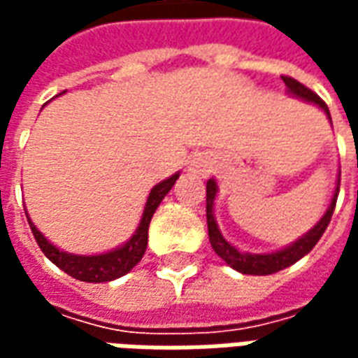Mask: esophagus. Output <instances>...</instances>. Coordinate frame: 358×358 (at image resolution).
Instances as JSON below:
<instances>
[{"instance_id":"obj_1","label":"esophagus","mask_w":358,"mask_h":358,"mask_svg":"<svg viewBox=\"0 0 358 358\" xmlns=\"http://www.w3.org/2000/svg\"><path fill=\"white\" fill-rule=\"evenodd\" d=\"M210 169V159L207 155H195L189 161V171L195 174H207Z\"/></svg>"}]
</instances>
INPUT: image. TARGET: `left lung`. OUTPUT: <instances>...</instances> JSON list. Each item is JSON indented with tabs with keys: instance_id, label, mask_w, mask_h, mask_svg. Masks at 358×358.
I'll return each mask as SVG.
<instances>
[{
	"instance_id": "left-lung-1",
	"label": "left lung",
	"mask_w": 358,
	"mask_h": 358,
	"mask_svg": "<svg viewBox=\"0 0 358 358\" xmlns=\"http://www.w3.org/2000/svg\"><path fill=\"white\" fill-rule=\"evenodd\" d=\"M282 80L285 82L289 94L295 95V97H299V99H305V101L316 103V105L326 113V117L331 120L328 105H326L313 90H308L307 86H303L301 82H297L295 78H292V76H282ZM339 174H341V172H339ZM217 192V182L210 178L209 182H207V228H209V240L213 249H215V253H217L228 266H232L234 270H238L241 274L266 276V274H274L278 270H284L287 268V266H292L293 263H297L299 259H303V257L307 255L308 251L318 243V240L322 238V234L326 232V228L330 224L331 215H334V209H336V201H338L339 192V180L338 186H336V192H334V197H331L330 207L324 213V217L316 222L315 228H310L305 236H301L299 240L293 241L292 245L280 249V251H274V253H266V255L241 253V251H238V249L234 248L232 243H228V241L222 238V234L218 230L217 220H215V215H213Z\"/></svg>"
}]
</instances>
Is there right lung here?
<instances>
[{
	"instance_id": "add662e5",
	"label": "right lung",
	"mask_w": 358,
	"mask_h": 358,
	"mask_svg": "<svg viewBox=\"0 0 358 358\" xmlns=\"http://www.w3.org/2000/svg\"><path fill=\"white\" fill-rule=\"evenodd\" d=\"M178 176L180 174H172L171 178L163 180L161 184H157L149 192L148 203H145V209H143V215H141L138 230L134 232L132 238L126 241L124 245H120V248H117L115 251H109V253H103V255H73V253H65V251H61V249H57L53 243L45 240L43 234L32 224V220L27 215L28 224H30V230L34 234L38 245L43 251V255L48 257L53 264H57L59 268L66 272L69 276L76 278L80 282H94V284L110 282V280L124 276L126 272H130L141 261V257L148 249V230L151 217L159 207V203L164 199V195L169 194L171 187L176 184Z\"/></svg>"
}]
</instances>
